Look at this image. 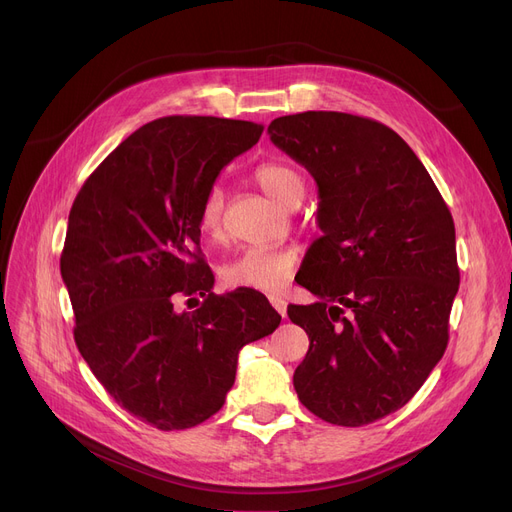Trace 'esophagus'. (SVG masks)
I'll return each mask as SVG.
<instances>
[{
    "label": "esophagus",
    "instance_id": "obj_1",
    "mask_svg": "<svg viewBox=\"0 0 512 512\" xmlns=\"http://www.w3.org/2000/svg\"><path fill=\"white\" fill-rule=\"evenodd\" d=\"M270 303H272V307H274L282 317H286V301H284V299H280V297H270Z\"/></svg>",
    "mask_w": 512,
    "mask_h": 512
}]
</instances>
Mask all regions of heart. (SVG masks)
<instances>
[{
  "mask_svg": "<svg viewBox=\"0 0 512 512\" xmlns=\"http://www.w3.org/2000/svg\"><path fill=\"white\" fill-rule=\"evenodd\" d=\"M255 180L263 191L286 207L299 205L305 197V178L288 164H263L255 170ZM224 193L211 186L199 207V230L207 238L222 234ZM299 255L284 247H249L230 257L222 265V280L234 288H253L263 292L282 290L292 272L297 270Z\"/></svg>",
  "mask_w": 512,
  "mask_h": 512,
  "instance_id": "1",
  "label": "heart"
}]
</instances>
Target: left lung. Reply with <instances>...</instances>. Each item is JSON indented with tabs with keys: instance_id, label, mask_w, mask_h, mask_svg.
Here are the masks:
<instances>
[{
	"instance_id": "1",
	"label": "left lung",
	"mask_w": 512,
	"mask_h": 512,
	"mask_svg": "<svg viewBox=\"0 0 512 512\" xmlns=\"http://www.w3.org/2000/svg\"><path fill=\"white\" fill-rule=\"evenodd\" d=\"M267 134L317 182L324 232L299 280L319 301L288 307L309 336L294 390L328 423H373L405 407L446 351L461 282L452 215L413 149L380 122L303 112Z\"/></svg>"
}]
</instances>
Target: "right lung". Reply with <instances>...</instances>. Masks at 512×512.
Instances as JSON below:
<instances>
[{"label": "right lung", "instance_id": "1", "mask_svg": "<svg viewBox=\"0 0 512 512\" xmlns=\"http://www.w3.org/2000/svg\"><path fill=\"white\" fill-rule=\"evenodd\" d=\"M261 132L213 116L153 120L101 161L70 209L60 272L78 351L122 409L161 432L218 413L240 348L280 326L255 290L213 294L197 255L205 193ZM197 291L199 310L175 311Z\"/></svg>", "mask_w": 512, "mask_h": 512}]
</instances>
